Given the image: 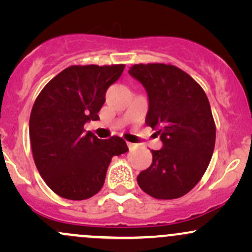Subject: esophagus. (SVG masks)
Instances as JSON below:
<instances>
[{"label": "esophagus", "instance_id": "1", "mask_svg": "<svg viewBox=\"0 0 252 252\" xmlns=\"http://www.w3.org/2000/svg\"><path fill=\"white\" fill-rule=\"evenodd\" d=\"M126 144H128V148H129V150H134L136 147H137V144H135V143H131V142H126Z\"/></svg>", "mask_w": 252, "mask_h": 252}]
</instances>
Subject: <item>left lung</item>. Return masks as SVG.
<instances>
[{
    "label": "left lung",
    "mask_w": 252,
    "mask_h": 252,
    "mask_svg": "<svg viewBox=\"0 0 252 252\" xmlns=\"http://www.w3.org/2000/svg\"><path fill=\"white\" fill-rule=\"evenodd\" d=\"M129 73L147 90L146 124L163 143L152 150L153 163L137 175L138 186L155 199L180 198L200 181L215 150L209 98L189 74L170 63H136Z\"/></svg>",
    "instance_id": "left-lung-1"
}]
</instances>
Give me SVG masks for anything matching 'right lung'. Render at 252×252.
<instances>
[{
	"instance_id": "add662e5",
	"label": "right lung",
	"mask_w": 252,
	"mask_h": 252,
	"mask_svg": "<svg viewBox=\"0 0 252 252\" xmlns=\"http://www.w3.org/2000/svg\"><path fill=\"white\" fill-rule=\"evenodd\" d=\"M126 65H73L41 90L32 108L30 138L41 178L58 195L85 200L105 181L112 156L128 152L118 136L99 140L84 124L99 120L106 90Z\"/></svg>"
}]
</instances>
